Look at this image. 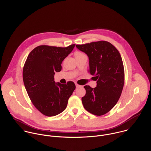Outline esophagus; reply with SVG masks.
I'll list each match as a JSON object with an SVG mask.
<instances>
[{
  "label": "esophagus",
  "mask_w": 151,
  "mask_h": 151,
  "mask_svg": "<svg viewBox=\"0 0 151 151\" xmlns=\"http://www.w3.org/2000/svg\"><path fill=\"white\" fill-rule=\"evenodd\" d=\"M75 84H76V87H77V88H78V87H80V86H80L79 84H78L77 83H76Z\"/></svg>",
  "instance_id": "34e87169"
}]
</instances>
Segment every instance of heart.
Wrapping results in <instances>:
<instances>
[{
	"instance_id": "b5f03b06",
	"label": "heart",
	"mask_w": 151,
	"mask_h": 151,
	"mask_svg": "<svg viewBox=\"0 0 151 151\" xmlns=\"http://www.w3.org/2000/svg\"><path fill=\"white\" fill-rule=\"evenodd\" d=\"M74 55H75L76 58H79L80 56H82L84 55V53H83L81 52H76L75 53H74Z\"/></svg>"
}]
</instances>
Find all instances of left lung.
I'll return each instance as SVG.
<instances>
[{
  "instance_id": "1",
  "label": "left lung",
  "mask_w": 151,
  "mask_h": 151,
  "mask_svg": "<svg viewBox=\"0 0 151 151\" xmlns=\"http://www.w3.org/2000/svg\"><path fill=\"white\" fill-rule=\"evenodd\" d=\"M89 60L88 72L97 81L96 87L84 88L86 93L81 99L88 112L102 116L109 112L118 102L124 84V69L121 55L111 43L101 41L76 45Z\"/></svg>"
}]
</instances>
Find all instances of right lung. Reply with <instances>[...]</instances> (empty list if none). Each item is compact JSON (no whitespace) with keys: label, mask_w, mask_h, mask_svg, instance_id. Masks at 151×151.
<instances>
[{"label":"right lung","mask_w":151,"mask_h":151,"mask_svg":"<svg viewBox=\"0 0 151 151\" xmlns=\"http://www.w3.org/2000/svg\"><path fill=\"white\" fill-rule=\"evenodd\" d=\"M76 44L67 47L40 45L28 55L22 71L27 93L34 106L43 115L54 116L67 107L68 100L76 88L73 81L55 83L54 74L62 70V62Z\"/></svg>","instance_id":"right-lung-1"}]
</instances>
